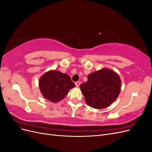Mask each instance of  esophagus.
I'll use <instances>...</instances> for the list:
<instances>
[{"label": "esophagus", "instance_id": "obj_1", "mask_svg": "<svg viewBox=\"0 0 152 152\" xmlns=\"http://www.w3.org/2000/svg\"><path fill=\"white\" fill-rule=\"evenodd\" d=\"M80 85V82L78 81V82H75V86H76L77 87H79Z\"/></svg>", "mask_w": 152, "mask_h": 152}]
</instances>
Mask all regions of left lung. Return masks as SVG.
Returning a JSON list of instances; mask_svg holds the SVG:
<instances>
[{
	"label": "left lung",
	"mask_w": 152,
	"mask_h": 152,
	"mask_svg": "<svg viewBox=\"0 0 152 152\" xmlns=\"http://www.w3.org/2000/svg\"><path fill=\"white\" fill-rule=\"evenodd\" d=\"M80 87L89 107L103 109L109 107L118 98L121 80L115 72L104 68L90 73L88 80Z\"/></svg>",
	"instance_id": "1"
}]
</instances>
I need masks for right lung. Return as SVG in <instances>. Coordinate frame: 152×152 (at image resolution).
Masks as SVG:
<instances>
[{"instance_id":"1","label":"right lung","mask_w":152,"mask_h":152,"mask_svg":"<svg viewBox=\"0 0 152 152\" xmlns=\"http://www.w3.org/2000/svg\"><path fill=\"white\" fill-rule=\"evenodd\" d=\"M40 93L50 102H60L75 87L70 77L58 70H49L40 77L39 81Z\"/></svg>"}]
</instances>
